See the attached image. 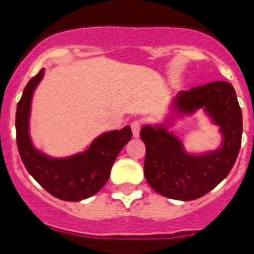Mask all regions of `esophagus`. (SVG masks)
I'll list each match as a JSON object with an SVG mask.
<instances>
[{
    "instance_id": "esophagus-1",
    "label": "esophagus",
    "mask_w": 254,
    "mask_h": 254,
    "mask_svg": "<svg viewBox=\"0 0 254 254\" xmlns=\"http://www.w3.org/2000/svg\"><path fill=\"white\" fill-rule=\"evenodd\" d=\"M131 131H133V136H135V138H138L139 136V133H140V127H142V123H140L139 120H134L133 123H131Z\"/></svg>"
}]
</instances>
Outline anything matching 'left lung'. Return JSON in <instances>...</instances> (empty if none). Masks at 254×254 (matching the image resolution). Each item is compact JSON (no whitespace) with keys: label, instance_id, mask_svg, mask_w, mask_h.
Listing matches in <instances>:
<instances>
[{"label":"left lung","instance_id":"left-lung-1","mask_svg":"<svg viewBox=\"0 0 254 254\" xmlns=\"http://www.w3.org/2000/svg\"><path fill=\"white\" fill-rule=\"evenodd\" d=\"M198 109L219 127L223 143L213 151L189 154L167 127L174 118ZM173 112L165 124L144 125L140 130L145 144V180L164 197L197 199L219 185L237 161L243 133L242 110L233 85L219 80L179 92L173 100Z\"/></svg>","mask_w":254,"mask_h":254}]
</instances>
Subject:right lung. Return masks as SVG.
Here are the masks:
<instances>
[{
  "label": "right lung",
  "mask_w": 254,
  "mask_h": 254,
  "mask_svg": "<svg viewBox=\"0 0 254 254\" xmlns=\"http://www.w3.org/2000/svg\"><path fill=\"white\" fill-rule=\"evenodd\" d=\"M43 75L45 69L30 79L17 103L15 127L21 161L28 173L54 197L67 202L87 199L107 183L118 154L131 139V129L125 127L106 131L85 151L69 157L55 158L38 151L30 139L29 118L33 94Z\"/></svg>",
  "instance_id": "right-lung-1"
}]
</instances>
